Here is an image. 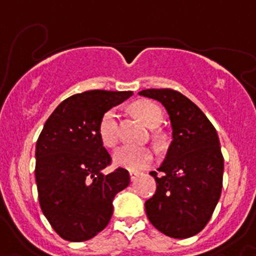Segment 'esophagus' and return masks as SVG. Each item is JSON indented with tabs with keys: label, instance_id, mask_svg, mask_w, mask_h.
Here are the masks:
<instances>
[{
	"label": "esophagus",
	"instance_id": "esophagus-1",
	"mask_svg": "<svg viewBox=\"0 0 256 256\" xmlns=\"http://www.w3.org/2000/svg\"><path fill=\"white\" fill-rule=\"evenodd\" d=\"M140 175V172L139 171H130V179L131 180H135L138 176Z\"/></svg>",
	"mask_w": 256,
	"mask_h": 256
}]
</instances>
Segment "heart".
<instances>
[{"label": "heart", "instance_id": "heart-1", "mask_svg": "<svg viewBox=\"0 0 256 256\" xmlns=\"http://www.w3.org/2000/svg\"><path fill=\"white\" fill-rule=\"evenodd\" d=\"M132 112L148 128H157L162 121V112L158 106L152 102H138L132 106ZM98 132L102 143L108 148L116 146L118 142V113L114 108L106 110L102 116ZM154 160V153L150 148H130L122 146L113 154V161L117 166L131 171L143 170Z\"/></svg>", "mask_w": 256, "mask_h": 256}]
</instances>
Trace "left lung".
Returning <instances> with one entry per match:
<instances>
[{
  "mask_svg": "<svg viewBox=\"0 0 256 256\" xmlns=\"http://www.w3.org/2000/svg\"><path fill=\"white\" fill-rule=\"evenodd\" d=\"M162 103L170 116L172 142L154 176L156 193L146 201V216L164 234L188 238L201 232L220 198L224 158L216 130L193 102L171 88L139 92Z\"/></svg>",
  "mask_w": 256,
  "mask_h": 256,
  "instance_id": "8db88e82",
  "label": "left lung"
}]
</instances>
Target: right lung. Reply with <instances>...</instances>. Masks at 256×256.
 <instances>
[{"label": "right lung", "instance_id": "1", "mask_svg": "<svg viewBox=\"0 0 256 256\" xmlns=\"http://www.w3.org/2000/svg\"><path fill=\"white\" fill-rule=\"evenodd\" d=\"M132 91L91 90L62 102L45 122L36 144L40 206L62 238L82 242L108 226L112 201L130 183L128 171L112 164L98 126L102 116Z\"/></svg>", "mask_w": 256, "mask_h": 256}]
</instances>
